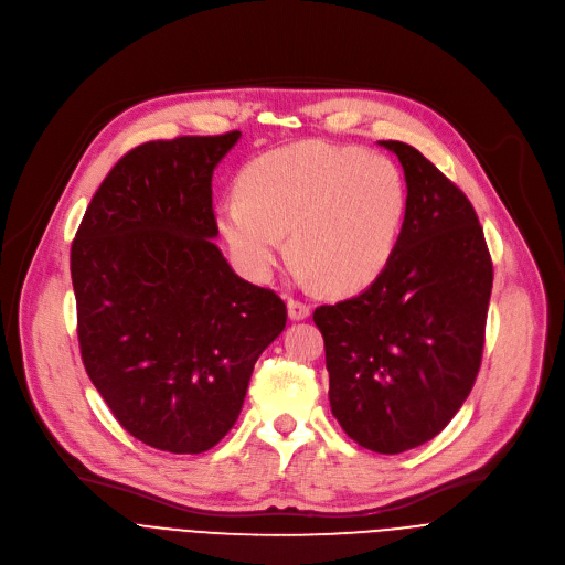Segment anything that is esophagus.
Returning <instances> with one entry per match:
<instances>
[{"label": "esophagus", "mask_w": 565, "mask_h": 565, "mask_svg": "<svg viewBox=\"0 0 565 565\" xmlns=\"http://www.w3.org/2000/svg\"><path fill=\"white\" fill-rule=\"evenodd\" d=\"M311 316V306L306 301H299V299H288V318L299 322V320H306Z\"/></svg>", "instance_id": "esophagus-1"}]
</instances>
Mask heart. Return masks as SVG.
Masks as SVG:
<instances>
[{"instance_id": "b5f03b06", "label": "heart", "mask_w": 565, "mask_h": 565, "mask_svg": "<svg viewBox=\"0 0 565 565\" xmlns=\"http://www.w3.org/2000/svg\"><path fill=\"white\" fill-rule=\"evenodd\" d=\"M405 207V182L387 158L313 139L252 162L241 198L221 202L218 227L236 266L256 281L277 270L290 234L306 279L353 292L387 266Z\"/></svg>"}]
</instances>
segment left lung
I'll list each match as a JSON object with an SVG mask.
<instances>
[{
	"instance_id": "1",
	"label": "left lung",
	"mask_w": 565,
	"mask_h": 565,
	"mask_svg": "<svg viewBox=\"0 0 565 565\" xmlns=\"http://www.w3.org/2000/svg\"><path fill=\"white\" fill-rule=\"evenodd\" d=\"M398 158L407 207L383 273L361 295L320 306L331 413L367 450L396 455L439 435L482 361L493 266L473 204L417 148Z\"/></svg>"
}]
</instances>
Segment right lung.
Listing matches in <instances>:
<instances>
[{
	"label": "right lung",
	"mask_w": 565,
	"mask_h": 565,
	"mask_svg": "<svg viewBox=\"0 0 565 565\" xmlns=\"http://www.w3.org/2000/svg\"><path fill=\"white\" fill-rule=\"evenodd\" d=\"M241 132L148 141L94 193L72 243L78 342L117 422L167 452H204L236 424L286 303L212 241V178Z\"/></svg>",
	"instance_id": "add662e5"
}]
</instances>
